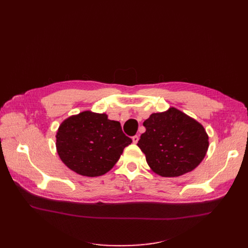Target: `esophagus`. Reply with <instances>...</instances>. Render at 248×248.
Here are the masks:
<instances>
[{
	"instance_id": "esophagus-1",
	"label": "esophagus",
	"mask_w": 248,
	"mask_h": 248,
	"mask_svg": "<svg viewBox=\"0 0 248 248\" xmlns=\"http://www.w3.org/2000/svg\"><path fill=\"white\" fill-rule=\"evenodd\" d=\"M133 141H134V144H137V142L139 141V136L133 137Z\"/></svg>"
}]
</instances>
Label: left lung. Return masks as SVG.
I'll return each mask as SVG.
<instances>
[{
	"label": "left lung",
	"mask_w": 248,
	"mask_h": 248,
	"mask_svg": "<svg viewBox=\"0 0 248 248\" xmlns=\"http://www.w3.org/2000/svg\"><path fill=\"white\" fill-rule=\"evenodd\" d=\"M144 126L146 132L138 147L151 170L161 177H179L193 171L209 148L204 126L176 108L152 113Z\"/></svg>",
	"instance_id": "obj_1"
}]
</instances>
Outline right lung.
<instances>
[{"mask_svg": "<svg viewBox=\"0 0 248 248\" xmlns=\"http://www.w3.org/2000/svg\"><path fill=\"white\" fill-rule=\"evenodd\" d=\"M132 140L121 123L107 113L81 111L64 120L56 133V151L71 171L85 177H98L110 171Z\"/></svg>", "mask_w": 248, "mask_h": 248, "instance_id": "add662e5", "label": "right lung"}]
</instances>
